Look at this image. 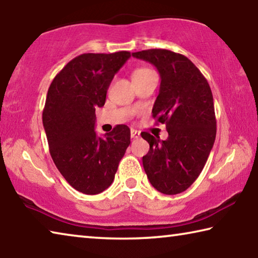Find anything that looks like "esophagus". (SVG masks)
Listing matches in <instances>:
<instances>
[{"label": "esophagus", "mask_w": 258, "mask_h": 258, "mask_svg": "<svg viewBox=\"0 0 258 258\" xmlns=\"http://www.w3.org/2000/svg\"><path fill=\"white\" fill-rule=\"evenodd\" d=\"M131 138L139 139L140 138V132H138L137 130H131Z\"/></svg>", "instance_id": "1"}]
</instances>
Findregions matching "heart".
Wrapping results in <instances>:
<instances>
[{
    "mask_svg": "<svg viewBox=\"0 0 258 258\" xmlns=\"http://www.w3.org/2000/svg\"><path fill=\"white\" fill-rule=\"evenodd\" d=\"M154 73L151 71L150 68H147V67H140V68H137L135 71L133 72V80H138V78H141V77H145L147 76L148 74H151Z\"/></svg>",
    "mask_w": 258,
    "mask_h": 258,
    "instance_id": "1",
    "label": "heart"
}]
</instances>
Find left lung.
<instances>
[{
  "label": "left lung",
  "instance_id": "8db88e82",
  "mask_svg": "<svg viewBox=\"0 0 258 258\" xmlns=\"http://www.w3.org/2000/svg\"><path fill=\"white\" fill-rule=\"evenodd\" d=\"M158 69L160 89L152 117L166 124L167 140L141 133L150 149L142 163L155 189L164 195L185 191L202 173L216 137L212 90L185 55L164 49L132 53Z\"/></svg>",
  "mask_w": 258,
  "mask_h": 258
}]
</instances>
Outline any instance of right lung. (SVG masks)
Wrapping results in <instances>:
<instances>
[{
  "instance_id": "obj_1",
  "label": "right lung",
  "mask_w": 258,
  "mask_h": 258,
  "mask_svg": "<svg viewBox=\"0 0 258 258\" xmlns=\"http://www.w3.org/2000/svg\"><path fill=\"white\" fill-rule=\"evenodd\" d=\"M130 56L128 51L78 55L47 91L42 118L50 154L64 180L82 194L98 195L110 186L131 143L126 125L104 138L94 131L95 108L106 102L113 76Z\"/></svg>"
}]
</instances>
